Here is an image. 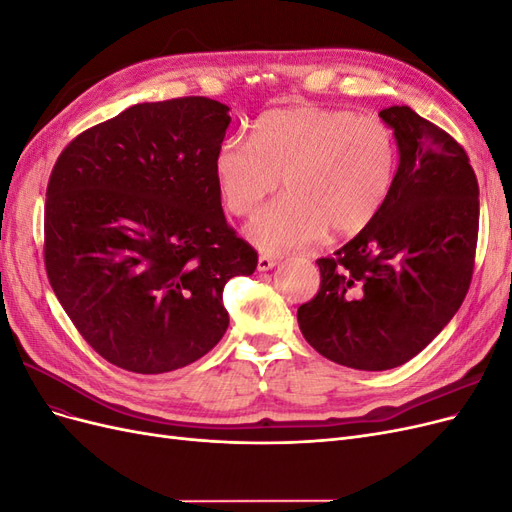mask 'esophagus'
I'll return each instance as SVG.
<instances>
[{
	"mask_svg": "<svg viewBox=\"0 0 512 512\" xmlns=\"http://www.w3.org/2000/svg\"><path fill=\"white\" fill-rule=\"evenodd\" d=\"M277 262H280V258L269 256V254H260L258 256V271H269L277 265Z\"/></svg>",
	"mask_w": 512,
	"mask_h": 512,
	"instance_id": "34e87169",
	"label": "esophagus"
}]
</instances>
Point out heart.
<instances>
[{
  "label": "heart",
  "instance_id": "1",
  "mask_svg": "<svg viewBox=\"0 0 512 512\" xmlns=\"http://www.w3.org/2000/svg\"><path fill=\"white\" fill-rule=\"evenodd\" d=\"M397 166L389 123L314 104L262 113L252 141L226 138L213 162L224 207L239 218L284 179L288 194L247 224V237L265 252L299 250L327 230L359 235L389 198Z\"/></svg>",
  "mask_w": 512,
  "mask_h": 512
}]
</instances>
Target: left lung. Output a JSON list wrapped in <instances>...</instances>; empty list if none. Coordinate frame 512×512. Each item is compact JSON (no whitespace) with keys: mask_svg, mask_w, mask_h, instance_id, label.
Returning a JSON list of instances; mask_svg holds the SVG:
<instances>
[{"mask_svg":"<svg viewBox=\"0 0 512 512\" xmlns=\"http://www.w3.org/2000/svg\"><path fill=\"white\" fill-rule=\"evenodd\" d=\"M399 166L384 207L333 256L299 307L307 344L329 361L384 371L421 352L466 299L478 239V181L455 138L410 106L382 108Z\"/></svg>","mask_w":512,"mask_h":512,"instance_id":"1","label":"left lung"}]
</instances>
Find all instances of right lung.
Segmentation results:
<instances>
[{"mask_svg":"<svg viewBox=\"0 0 512 512\" xmlns=\"http://www.w3.org/2000/svg\"><path fill=\"white\" fill-rule=\"evenodd\" d=\"M228 123V106L211 98L145 102L59 153L44 267L76 331L108 363L164 374L226 333L224 286L258 265L226 222L215 179Z\"/></svg>","mask_w":512,"mask_h":512,"instance_id":"obj_1","label":"right lung"}]
</instances>
